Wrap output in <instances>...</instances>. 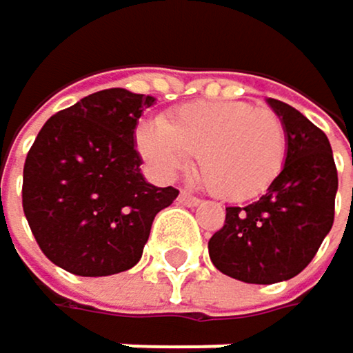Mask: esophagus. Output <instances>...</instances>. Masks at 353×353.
Listing matches in <instances>:
<instances>
[{"instance_id":"obj_1","label":"esophagus","mask_w":353,"mask_h":353,"mask_svg":"<svg viewBox=\"0 0 353 353\" xmlns=\"http://www.w3.org/2000/svg\"><path fill=\"white\" fill-rule=\"evenodd\" d=\"M179 202H181V204H187V206H196L200 200H198L196 196H192V194L181 192V194H179Z\"/></svg>"}]
</instances>
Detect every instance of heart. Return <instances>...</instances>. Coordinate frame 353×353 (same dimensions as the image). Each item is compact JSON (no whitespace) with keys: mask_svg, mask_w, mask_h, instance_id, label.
I'll return each instance as SVG.
<instances>
[{"mask_svg":"<svg viewBox=\"0 0 353 353\" xmlns=\"http://www.w3.org/2000/svg\"><path fill=\"white\" fill-rule=\"evenodd\" d=\"M136 149L159 176H174L196 155L206 190L221 200L264 194L285 166L288 130L270 108L249 102L183 104L136 130Z\"/></svg>","mask_w":353,"mask_h":353,"instance_id":"heart-1","label":"heart"}]
</instances>
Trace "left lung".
Wrapping results in <instances>:
<instances>
[{
	"instance_id": "8db88e82",
	"label": "left lung",
	"mask_w": 353,
	"mask_h": 353,
	"mask_svg": "<svg viewBox=\"0 0 353 353\" xmlns=\"http://www.w3.org/2000/svg\"><path fill=\"white\" fill-rule=\"evenodd\" d=\"M288 130V157L268 192L228 206L208 241L217 270L245 283H279L303 272L334 221L336 166L326 134L285 102L268 100Z\"/></svg>"
}]
</instances>
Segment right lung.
Segmentation results:
<instances>
[{
    "mask_svg": "<svg viewBox=\"0 0 353 353\" xmlns=\"http://www.w3.org/2000/svg\"><path fill=\"white\" fill-rule=\"evenodd\" d=\"M155 100L104 89L52 114L23 168V211L42 253L81 277L132 268L155 215L179 190L155 187L140 172L134 130Z\"/></svg>",
    "mask_w": 353,
    "mask_h": 353,
    "instance_id": "1",
    "label": "right lung"
}]
</instances>
